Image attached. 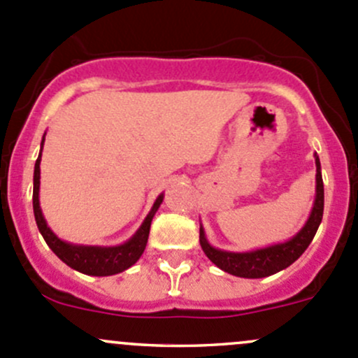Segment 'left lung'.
Returning a JSON list of instances; mask_svg holds the SVG:
<instances>
[{
	"label": "left lung",
	"instance_id": "obj_1",
	"mask_svg": "<svg viewBox=\"0 0 358 358\" xmlns=\"http://www.w3.org/2000/svg\"><path fill=\"white\" fill-rule=\"evenodd\" d=\"M315 202H313L312 213H310L308 220H306L305 227L296 234L294 237L286 243L273 244V246L256 249V251L249 252H232L223 251V249L213 248L206 239L204 229H199V243L202 251L206 252L209 259L215 263L218 268L223 272H229L236 277H244V279H262V277L273 275V273L280 272V270L287 268L292 265L299 256L305 252V249L310 246L312 239L315 237L317 229H319L320 222H322L324 213V182L322 173H320V161L319 156L315 154Z\"/></svg>",
	"mask_w": 358,
	"mask_h": 358
}]
</instances>
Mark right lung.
<instances>
[{"label": "right lung", "mask_w": 358, "mask_h": 358, "mask_svg": "<svg viewBox=\"0 0 358 358\" xmlns=\"http://www.w3.org/2000/svg\"><path fill=\"white\" fill-rule=\"evenodd\" d=\"M43 143H45V136L41 140V150ZM39 162H41V152H39L38 159H36L34 164V190H32V208H34V218L36 225H38L39 232H41L43 239L46 241L50 249L62 259L66 265L71 268L78 270V272L86 273V275H96V277H106V275H114V273L124 272L126 268H129L131 265H135L138 262L140 256L143 255L147 246V239H149L150 232V223H152L154 215L161 206L162 199H164V194L157 197L154 202L152 209L147 215V218L143 220V223L140 225V229L136 230L135 236L129 241H126L121 246H110V248H102V246H81V244H71L66 241L59 239L55 234L52 232V229L46 223L45 216H43L41 208H39Z\"/></svg>", "instance_id": "1"}]
</instances>
